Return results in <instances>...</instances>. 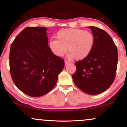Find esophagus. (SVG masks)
I'll list each match as a JSON object with an SVG mask.
<instances>
[{"label":"esophagus","instance_id":"1","mask_svg":"<svg viewBox=\"0 0 127 127\" xmlns=\"http://www.w3.org/2000/svg\"><path fill=\"white\" fill-rule=\"evenodd\" d=\"M70 64V62H69V61H65V65L66 66V65H68V64Z\"/></svg>","mask_w":127,"mask_h":127}]
</instances>
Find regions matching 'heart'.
I'll return each mask as SVG.
<instances>
[{
    "label": "heart",
    "mask_w": 127,
    "mask_h": 127,
    "mask_svg": "<svg viewBox=\"0 0 127 127\" xmlns=\"http://www.w3.org/2000/svg\"><path fill=\"white\" fill-rule=\"evenodd\" d=\"M57 40H50V49L57 57H62L67 50L69 60H82L87 57L93 50L94 38L89 31L81 29H62L57 32Z\"/></svg>",
    "instance_id": "heart-1"
}]
</instances>
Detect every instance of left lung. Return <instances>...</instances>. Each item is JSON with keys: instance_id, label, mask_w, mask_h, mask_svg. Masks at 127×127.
I'll return each mask as SVG.
<instances>
[{"instance_id": "obj_1", "label": "left lung", "mask_w": 127, "mask_h": 127, "mask_svg": "<svg viewBox=\"0 0 127 127\" xmlns=\"http://www.w3.org/2000/svg\"><path fill=\"white\" fill-rule=\"evenodd\" d=\"M94 37L93 50L87 57L75 63L72 78L76 86L90 95L103 93L116 77L117 49L110 35L103 29L90 27Z\"/></svg>"}]
</instances>
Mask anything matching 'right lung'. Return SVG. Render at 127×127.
<instances>
[{
	"label": "right lung",
	"mask_w": 127,
	"mask_h": 127,
	"mask_svg": "<svg viewBox=\"0 0 127 127\" xmlns=\"http://www.w3.org/2000/svg\"><path fill=\"white\" fill-rule=\"evenodd\" d=\"M46 27H27L11 45L10 70L13 82L30 96H41L53 89L64 67V60L52 53Z\"/></svg>",
	"instance_id": "right-lung-1"
}]
</instances>
